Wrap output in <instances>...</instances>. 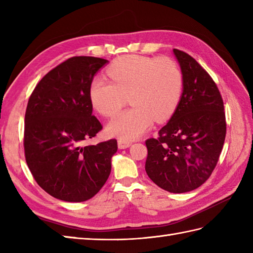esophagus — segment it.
<instances>
[{"label": "esophagus", "mask_w": 253, "mask_h": 253, "mask_svg": "<svg viewBox=\"0 0 253 253\" xmlns=\"http://www.w3.org/2000/svg\"><path fill=\"white\" fill-rule=\"evenodd\" d=\"M118 148L120 149H126V148H129L131 146V142L125 140V139H118Z\"/></svg>", "instance_id": "1"}]
</instances>
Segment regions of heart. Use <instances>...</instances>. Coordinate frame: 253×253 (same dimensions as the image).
I'll return each mask as SVG.
<instances>
[{
  "label": "heart",
  "mask_w": 253,
  "mask_h": 253,
  "mask_svg": "<svg viewBox=\"0 0 253 253\" xmlns=\"http://www.w3.org/2000/svg\"><path fill=\"white\" fill-rule=\"evenodd\" d=\"M106 76L94 77L89 87L91 104L100 114L115 116L129 94L130 109L106 127L111 136L125 140L140 137L153 121L168 120L178 105L184 77L174 60L129 54L118 57L106 68Z\"/></svg>",
  "instance_id": "heart-1"
}]
</instances>
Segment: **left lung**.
I'll return each mask as SVG.
<instances>
[{
  "mask_svg": "<svg viewBox=\"0 0 253 253\" xmlns=\"http://www.w3.org/2000/svg\"><path fill=\"white\" fill-rule=\"evenodd\" d=\"M184 88L169 122L146 141V171L162 189H197L215 169L226 136L224 103L216 84L195 58L174 49Z\"/></svg>",
  "mask_w": 253,
  "mask_h": 253,
  "instance_id": "obj_1",
  "label": "left lung"
}]
</instances>
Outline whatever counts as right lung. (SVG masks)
I'll use <instances>...</instances> for the list:
<instances>
[{"mask_svg":"<svg viewBox=\"0 0 253 253\" xmlns=\"http://www.w3.org/2000/svg\"><path fill=\"white\" fill-rule=\"evenodd\" d=\"M107 62L92 56L68 58L38 83L27 104V165L37 184L63 201L89 200L111 173L116 139L84 146L102 129L92 115L89 87L95 73Z\"/></svg>","mask_w":253,"mask_h":253,"instance_id":"1","label":"right lung"}]
</instances>
